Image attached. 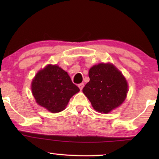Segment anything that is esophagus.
<instances>
[{
	"label": "esophagus",
	"instance_id": "esophagus-1",
	"mask_svg": "<svg viewBox=\"0 0 159 159\" xmlns=\"http://www.w3.org/2000/svg\"><path fill=\"white\" fill-rule=\"evenodd\" d=\"M78 87H79V88H80V90H82V88H84V83H80V84H78Z\"/></svg>",
	"mask_w": 159,
	"mask_h": 159
}]
</instances>
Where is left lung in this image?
Masks as SVG:
<instances>
[{
	"mask_svg": "<svg viewBox=\"0 0 159 159\" xmlns=\"http://www.w3.org/2000/svg\"><path fill=\"white\" fill-rule=\"evenodd\" d=\"M90 82L82 89L97 111L107 114L123 103L127 96V82L114 65L99 64L89 71Z\"/></svg>",
	"mask_w": 159,
	"mask_h": 159,
	"instance_id": "left-lung-1",
	"label": "left lung"
}]
</instances>
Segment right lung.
I'll use <instances>...</instances> for the list:
<instances>
[{"label":"right lung","instance_id":"obj_1","mask_svg":"<svg viewBox=\"0 0 159 159\" xmlns=\"http://www.w3.org/2000/svg\"><path fill=\"white\" fill-rule=\"evenodd\" d=\"M32 91L39 105L52 113H58L64 109L80 88L61 68L48 65L32 80Z\"/></svg>","mask_w":159,"mask_h":159}]
</instances>
